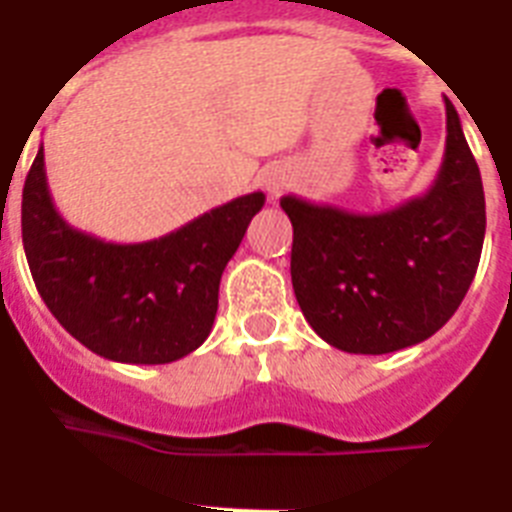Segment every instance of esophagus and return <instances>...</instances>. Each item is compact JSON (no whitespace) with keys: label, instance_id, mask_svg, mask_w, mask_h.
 Wrapping results in <instances>:
<instances>
[{"label":"esophagus","instance_id":"esophagus-1","mask_svg":"<svg viewBox=\"0 0 512 512\" xmlns=\"http://www.w3.org/2000/svg\"><path fill=\"white\" fill-rule=\"evenodd\" d=\"M265 187H268L270 195H278V190L283 187V179L278 174H270L268 179H265Z\"/></svg>","mask_w":512,"mask_h":512}]
</instances>
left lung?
Listing matches in <instances>:
<instances>
[{
	"instance_id": "left-lung-1",
	"label": "left lung",
	"mask_w": 512,
	"mask_h": 512,
	"mask_svg": "<svg viewBox=\"0 0 512 512\" xmlns=\"http://www.w3.org/2000/svg\"><path fill=\"white\" fill-rule=\"evenodd\" d=\"M445 114V156L422 197L372 216L281 197L296 302L336 349L390 354L427 341L474 281L487 229L482 174L448 98Z\"/></svg>"
}]
</instances>
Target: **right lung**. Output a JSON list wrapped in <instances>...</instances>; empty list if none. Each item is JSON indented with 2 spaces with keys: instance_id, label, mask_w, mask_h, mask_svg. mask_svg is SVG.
Returning <instances> with one entry per match:
<instances>
[{
  "instance_id": "obj_1",
  "label": "right lung",
  "mask_w": 512,
  "mask_h": 512,
  "mask_svg": "<svg viewBox=\"0 0 512 512\" xmlns=\"http://www.w3.org/2000/svg\"><path fill=\"white\" fill-rule=\"evenodd\" d=\"M263 205L249 192L150 242H103L59 216L41 145L23 187V247L41 299L85 349L169 364L210 336L223 268Z\"/></svg>"
}]
</instances>
